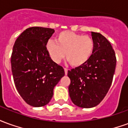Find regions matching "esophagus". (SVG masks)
Segmentation results:
<instances>
[{
	"instance_id": "obj_1",
	"label": "esophagus",
	"mask_w": 128,
	"mask_h": 128,
	"mask_svg": "<svg viewBox=\"0 0 128 128\" xmlns=\"http://www.w3.org/2000/svg\"><path fill=\"white\" fill-rule=\"evenodd\" d=\"M64 72H65V75H67V74H68V69L66 68H64Z\"/></svg>"
}]
</instances>
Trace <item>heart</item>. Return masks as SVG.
Listing matches in <instances>:
<instances>
[{
    "label": "heart",
    "mask_w": 128,
    "mask_h": 128,
    "mask_svg": "<svg viewBox=\"0 0 128 128\" xmlns=\"http://www.w3.org/2000/svg\"><path fill=\"white\" fill-rule=\"evenodd\" d=\"M94 49L92 37L69 31L60 33L56 40L49 39L46 43V52L55 63H60L66 56L73 66H80L88 61Z\"/></svg>",
    "instance_id": "1"
}]
</instances>
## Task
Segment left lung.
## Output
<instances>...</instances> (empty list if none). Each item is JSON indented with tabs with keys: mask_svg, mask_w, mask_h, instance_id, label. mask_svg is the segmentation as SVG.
I'll list each match as a JSON object with an SVG mask.
<instances>
[{
	"mask_svg": "<svg viewBox=\"0 0 128 128\" xmlns=\"http://www.w3.org/2000/svg\"><path fill=\"white\" fill-rule=\"evenodd\" d=\"M94 52L88 62L68 71L70 80L68 92L77 106L90 108L102 102L109 90L116 60L112 45L99 33L91 32Z\"/></svg>",
	"mask_w": 128,
	"mask_h": 128,
	"instance_id": "obj_1",
	"label": "left lung"
}]
</instances>
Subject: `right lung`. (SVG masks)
Returning <instances> with one entry per match:
<instances>
[{"label": "right lung", "instance_id": "obj_1", "mask_svg": "<svg viewBox=\"0 0 128 128\" xmlns=\"http://www.w3.org/2000/svg\"><path fill=\"white\" fill-rule=\"evenodd\" d=\"M54 32L50 28L30 27L19 36L13 47L11 64L16 88L26 104L34 107L50 102L54 87L65 74L46 50V43Z\"/></svg>", "mask_w": 128, "mask_h": 128}]
</instances>
